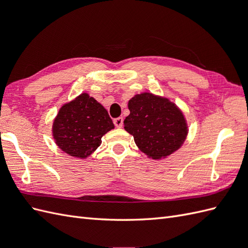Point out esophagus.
<instances>
[{
    "label": "esophagus",
    "instance_id": "obj_1",
    "mask_svg": "<svg viewBox=\"0 0 248 248\" xmlns=\"http://www.w3.org/2000/svg\"><path fill=\"white\" fill-rule=\"evenodd\" d=\"M114 124L116 127H118V128H120V127L123 126V118L122 117H119V118H116L114 120Z\"/></svg>",
    "mask_w": 248,
    "mask_h": 248
}]
</instances>
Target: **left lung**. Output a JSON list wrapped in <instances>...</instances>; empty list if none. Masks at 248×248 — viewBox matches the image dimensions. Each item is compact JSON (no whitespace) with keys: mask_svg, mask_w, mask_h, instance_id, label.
Instances as JSON below:
<instances>
[{"mask_svg":"<svg viewBox=\"0 0 248 248\" xmlns=\"http://www.w3.org/2000/svg\"><path fill=\"white\" fill-rule=\"evenodd\" d=\"M128 108L124 128L133 136L141 152L160 159L182 146L188 129L175 103L152 93H141L129 100Z\"/></svg>","mask_w":248,"mask_h":248,"instance_id":"8db88e82","label":"left lung"}]
</instances>
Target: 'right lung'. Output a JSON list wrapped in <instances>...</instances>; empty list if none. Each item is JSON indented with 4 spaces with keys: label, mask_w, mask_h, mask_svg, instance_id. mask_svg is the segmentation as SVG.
<instances>
[{
    "label": "right lung",
    "mask_w": 248,
    "mask_h": 248,
    "mask_svg": "<svg viewBox=\"0 0 248 248\" xmlns=\"http://www.w3.org/2000/svg\"><path fill=\"white\" fill-rule=\"evenodd\" d=\"M114 127L108 110L93 97L82 93L60 108L52 124V137L65 153L87 158Z\"/></svg>",
    "instance_id": "right-lung-1"
}]
</instances>
